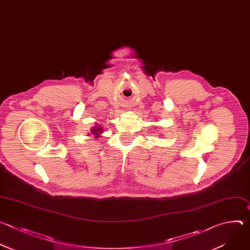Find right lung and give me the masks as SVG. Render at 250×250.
Instances as JSON below:
<instances>
[{"instance_id":"1","label":"right lung","mask_w":250,"mask_h":250,"mask_svg":"<svg viewBox=\"0 0 250 250\" xmlns=\"http://www.w3.org/2000/svg\"><path fill=\"white\" fill-rule=\"evenodd\" d=\"M101 133H103V127L100 126V125H95V126H92V127H91L90 133H89L88 135L93 134L95 137H99Z\"/></svg>"}]
</instances>
